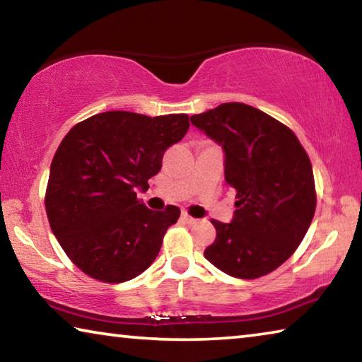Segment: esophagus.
I'll use <instances>...</instances> for the list:
<instances>
[{
  "mask_svg": "<svg viewBox=\"0 0 362 362\" xmlns=\"http://www.w3.org/2000/svg\"><path fill=\"white\" fill-rule=\"evenodd\" d=\"M182 220H183V222H185V223H188V225H193V223L198 222V220H196V218L189 217L187 212H182Z\"/></svg>",
  "mask_w": 362,
  "mask_h": 362,
  "instance_id": "obj_1",
  "label": "esophagus"
}]
</instances>
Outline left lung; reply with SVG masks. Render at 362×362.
<instances>
[{
  "instance_id": "8db88e82",
  "label": "left lung",
  "mask_w": 362,
  "mask_h": 362,
  "mask_svg": "<svg viewBox=\"0 0 362 362\" xmlns=\"http://www.w3.org/2000/svg\"><path fill=\"white\" fill-rule=\"evenodd\" d=\"M189 119L222 146L225 180L238 199L230 223L212 220L217 238L204 257L233 278L268 274L296 252L313 220L308 155L289 127L246 103H222Z\"/></svg>"
}]
</instances>
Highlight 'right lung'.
<instances>
[{"label":"right lung","mask_w":362,"mask_h":362,"mask_svg":"<svg viewBox=\"0 0 362 362\" xmlns=\"http://www.w3.org/2000/svg\"><path fill=\"white\" fill-rule=\"evenodd\" d=\"M188 115L105 112L78 122L54 155L46 214L69 259L88 276L124 283L145 272L180 209L151 211L137 199L180 142Z\"/></svg>","instance_id":"1"}]
</instances>
